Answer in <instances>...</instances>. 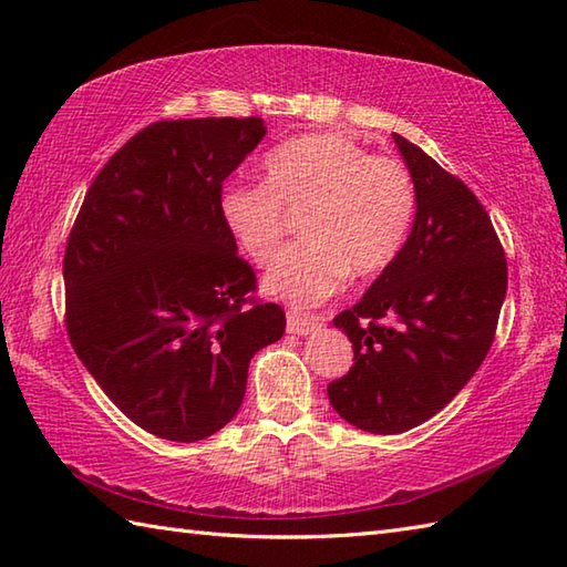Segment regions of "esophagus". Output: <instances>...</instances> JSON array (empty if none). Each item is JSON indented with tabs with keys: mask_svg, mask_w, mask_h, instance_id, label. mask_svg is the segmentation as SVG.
I'll list each match as a JSON object with an SVG mask.
<instances>
[{
	"mask_svg": "<svg viewBox=\"0 0 567 567\" xmlns=\"http://www.w3.org/2000/svg\"><path fill=\"white\" fill-rule=\"evenodd\" d=\"M323 323V317H302V315H290L287 317V331L297 336H307Z\"/></svg>",
	"mask_w": 567,
	"mask_h": 567,
	"instance_id": "esophagus-1",
	"label": "esophagus"
}]
</instances>
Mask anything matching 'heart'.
<instances>
[{"mask_svg": "<svg viewBox=\"0 0 567 567\" xmlns=\"http://www.w3.org/2000/svg\"><path fill=\"white\" fill-rule=\"evenodd\" d=\"M416 192L400 161L372 155L336 134L285 141L262 161V185H228L219 214L252 265H268L299 216L302 244L287 248L262 290L295 307H317L348 275H380L402 250Z\"/></svg>", "mask_w": 567, "mask_h": 567, "instance_id": "b5f03b06", "label": "heart"}]
</instances>
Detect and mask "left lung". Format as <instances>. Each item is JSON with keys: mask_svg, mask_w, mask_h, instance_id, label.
<instances>
[{"mask_svg": "<svg viewBox=\"0 0 567 567\" xmlns=\"http://www.w3.org/2000/svg\"><path fill=\"white\" fill-rule=\"evenodd\" d=\"M392 138L414 183V226L363 299L333 319L353 343V368L327 390L339 416L370 433L424 424L465 388L507 295V260L483 204L412 141Z\"/></svg>", "mask_w": 567, "mask_h": 567, "instance_id": "8db88e82", "label": "left lung"}]
</instances>
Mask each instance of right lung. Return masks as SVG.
<instances>
[{
    "instance_id": "obj_1",
    "label": "right lung",
    "mask_w": 567,
    "mask_h": 567,
    "mask_svg": "<svg viewBox=\"0 0 567 567\" xmlns=\"http://www.w3.org/2000/svg\"><path fill=\"white\" fill-rule=\"evenodd\" d=\"M265 136L262 118L155 122L94 177L65 260V327L104 394L158 439L224 429L248 363L282 339L256 272L219 214L224 179Z\"/></svg>"
}]
</instances>
